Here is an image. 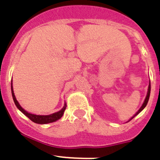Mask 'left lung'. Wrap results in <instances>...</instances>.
<instances>
[{
    "label": "left lung",
    "mask_w": 160,
    "mask_h": 160,
    "mask_svg": "<svg viewBox=\"0 0 160 160\" xmlns=\"http://www.w3.org/2000/svg\"><path fill=\"white\" fill-rule=\"evenodd\" d=\"M150 93H151V82H149V86H148V93H147L146 98H145V99H144V102H143V103H142V106H141V107H140V108L138 109V111H137V112L135 113V114H134V115H133V116L131 117V118H130L129 120H128V122H129V121H131V120L133 118H135V117L136 116V115H138V114H139V113H140L141 111H142V110H143V109L145 108V107H146L147 104H148V100H149V97H150Z\"/></svg>",
    "instance_id": "obj_1"
}]
</instances>
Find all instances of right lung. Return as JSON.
I'll use <instances>...</instances> for the list:
<instances>
[{"label":"right lung","instance_id":"obj_1","mask_svg":"<svg viewBox=\"0 0 160 160\" xmlns=\"http://www.w3.org/2000/svg\"><path fill=\"white\" fill-rule=\"evenodd\" d=\"M11 91H12V99H13L14 103H15V105L16 107H18V109L21 112L25 114V116L28 117L31 121H32L35 123L38 124H47V123H50V122H53L58 121V119H60L63 116V114H64L65 110H66V102H65L64 106L62 109H61L60 111H58V112L53 113L51 114H47V115H40V114H32V113L28 112L27 111H25V109L22 108V106L20 105L18 101L17 100L16 96L14 94V91H13V87H12V82H11Z\"/></svg>","mask_w":160,"mask_h":160}]
</instances>
